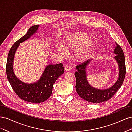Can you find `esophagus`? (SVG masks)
Segmentation results:
<instances>
[{
	"instance_id": "obj_1",
	"label": "esophagus",
	"mask_w": 132,
	"mask_h": 132,
	"mask_svg": "<svg viewBox=\"0 0 132 132\" xmlns=\"http://www.w3.org/2000/svg\"><path fill=\"white\" fill-rule=\"evenodd\" d=\"M64 70L67 71H70L71 70V68L69 65H66L64 67Z\"/></svg>"
}]
</instances>
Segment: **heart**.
<instances>
[{"mask_svg": "<svg viewBox=\"0 0 132 132\" xmlns=\"http://www.w3.org/2000/svg\"><path fill=\"white\" fill-rule=\"evenodd\" d=\"M64 47L59 45L57 48L63 55L67 53L65 48L75 51L74 58L75 61L84 63L89 60L92 56L96 48L95 42L90 38V36L81 31L75 32L68 35L64 40Z\"/></svg>", "mask_w": 132, "mask_h": 132, "instance_id": "heart-1", "label": "heart"}]
</instances>
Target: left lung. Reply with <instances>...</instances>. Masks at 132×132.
I'll list each match as a JSON object with an SVG mask.
<instances>
[{"label":"left lung","mask_w":132,"mask_h":132,"mask_svg":"<svg viewBox=\"0 0 132 132\" xmlns=\"http://www.w3.org/2000/svg\"><path fill=\"white\" fill-rule=\"evenodd\" d=\"M114 57L118 65V78L117 80L111 87L106 89H98L92 86L87 79L86 67L91 59L76 67L77 71L75 73L76 78V90L78 94L86 101L93 103H101L109 100L117 93L123 82L126 75L125 57L120 46L115 42Z\"/></svg>","instance_id":"obj_1"}]
</instances>
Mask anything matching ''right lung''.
I'll list each match as a JSON object with an SVG mask.
<instances>
[{"instance_id": "add662e5", "label": "right lung", "mask_w": 132, "mask_h": 132, "mask_svg": "<svg viewBox=\"0 0 132 132\" xmlns=\"http://www.w3.org/2000/svg\"><path fill=\"white\" fill-rule=\"evenodd\" d=\"M39 26V25L31 26L26 34L14 44L9 52L6 66L7 80L15 93L21 99L32 103H40L47 100L52 93L54 82L64 71L62 63L47 65L41 78L33 83L23 82L15 75L13 64L16 51L20 44L37 33Z\"/></svg>"}]
</instances>
